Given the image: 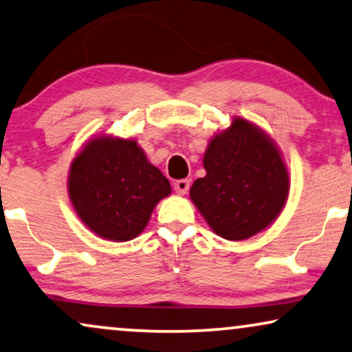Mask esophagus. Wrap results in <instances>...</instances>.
<instances>
[{
	"instance_id": "1",
	"label": "esophagus",
	"mask_w": 352,
	"mask_h": 352,
	"mask_svg": "<svg viewBox=\"0 0 352 352\" xmlns=\"http://www.w3.org/2000/svg\"><path fill=\"white\" fill-rule=\"evenodd\" d=\"M173 188L179 195H186L188 193V188H190V180L186 179H182V180H177L175 184H173Z\"/></svg>"
}]
</instances>
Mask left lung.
<instances>
[{
    "instance_id": "obj_1",
    "label": "left lung",
    "mask_w": 352,
    "mask_h": 352,
    "mask_svg": "<svg viewBox=\"0 0 352 352\" xmlns=\"http://www.w3.org/2000/svg\"><path fill=\"white\" fill-rule=\"evenodd\" d=\"M206 175L190 199L215 235L241 241L265 230L287 204L289 173L277 143L261 127L233 117L206 148Z\"/></svg>"
}]
</instances>
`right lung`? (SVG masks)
I'll return each instance as SVG.
<instances>
[{"instance_id":"add662e5","label":"right lung","mask_w":352,"mask_h":352,"mask_svg":"<svg viewBox=\"0 0 352 352\" xmlns=\"http://www.w3.org/2000/svg\"><path fill=\"white\" fill-rule=\"evenodd\" d=\"M67 193L88 230L109 241H130L172 188L137 140L100 135L70 164Z\"/></svg>"}]
</instances>
